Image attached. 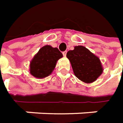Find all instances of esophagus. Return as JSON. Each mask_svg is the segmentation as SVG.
<instances>
[{"mask_svg": "<svg viewBox=\"0 0 123 123\" xmlns=\"http://www.w3.org/2000/svg\"><path fill=\"white\" fill-rule=\"evenodd\" d=\"M66 53H67V51L66 50V51H64V52H62V54H63V55L64 56V57H66Z\"/></svg>", "mask_w": 123, "mask_h": 123, "instance_id": "34e87169", "label": "esophagus"}]
</instances>
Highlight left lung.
Wrapping results in <instances>:
<instances>
[{
	"label": "left lung",
	"mask_w": 123,
	"mask_h": 123,
	"mask_svg": "<svg viewBox=\"0 0 123 123\" xmlns=\"http://www.w3.org/2000/svg\"><path fill=\"white\" fill-rule=\"evenodd\" d=\"M66 57L70 60L74 74L85 83H91L102 74L103 68L98 57L82 46H75Z\"/></svg>",
	"instance_id": "8db88e82"
}]
</instances>
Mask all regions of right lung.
Instances as JSON below:
<instances>
[{"label": "right lung", "instance_id": "obj_1", "mask_svg": "<svg viewBox=\"0 0 123 123\" xmlns=\"http://www.w3.org/2000/svg\"><path fill=\"white\" fill-rule=\"evenodd\" d=\"M63 57L57 48L42 47L30 62V73L35 77L44 78L51 74L59 59Z\"/></svg>", "mask_w": 123, "mask_h": 123}]
</instances>
